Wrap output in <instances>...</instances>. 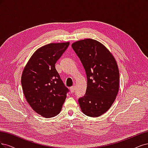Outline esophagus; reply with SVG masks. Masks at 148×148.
I'll return each mask as SVG.
<instances>
[{
	"instance_id": "34e87169",
	"label": "esophagus",
	"mask_w": 148,
	"mask_h": 148,
	"mask_svg": "<svg viewBox=\"0 0 148 148\" xmlns=\"http://www.w3.org/2000/svg\"><path fill=\"white\" fill-rule=\"evenodd\" d=\"M75 90V86L71 87L70 88V92H71V93H73V92H74Z\"/></svg>"
}]
</instances>
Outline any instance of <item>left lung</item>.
Listing matches in <instances>:
<instances>
[{
	"instance_id": "8db88e82",
	"label": "left lung",
	"mask_w": 148,
	"mask_h": 148,
	"mask_svg": "<svg viewBox=\"0 0 148 148\" xmlns=\"http://www.w3.org/2000/svg\"><path fill=\"white\" fill-rule=\"evenodd\" d=\"M82 63L87 79L85 94L79 99L82 112L89 117L105 113L119 92V71L115 58L105 46L86 39L71 45Z\"/></svg>"
}]
</instances>
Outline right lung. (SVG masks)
<instances>
[{"mask_svg": "<svg viewBox=\"0 0 148 148\" xmlns=\"http://www.w3.org/2000/svg\"><path fill=\"white\" fill-rule=\"evenodd\" d=\"M69 45V42L51 43L37 49L21 75L26 101L33 110L46 118L60 112L69 92L55 68L56 61Z\"/></svg>", "mask_w": 148, "mask_h": 148, "instance_id": "obj_1", "label": "right lung"}]
</instances>
